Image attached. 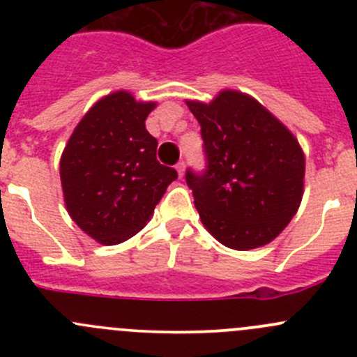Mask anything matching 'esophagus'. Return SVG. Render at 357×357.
Segmentation results:
<instances>
[{
  "instance_id": "1",
  "label": "esophagus",
  "mask_w": 357,
  "mask_h": 357,
  "mask_svg": "<svg viewBox=\"0 0 357 357\" xmlns=\"http://www.w3.org/2000/svg\"><path fill=\"white\" fill-rule=\"evenodd\" d=\"M185 160H179L178 164H176V171H178L179 178H183V174H185Z\"/></svg>"
}]
</instances>
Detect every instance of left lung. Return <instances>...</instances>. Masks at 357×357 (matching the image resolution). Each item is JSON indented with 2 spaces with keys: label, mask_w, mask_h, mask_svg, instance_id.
<instances>
[{
  "label": "left lung",
  "mask_w": 357,
  "mask_h": 357,
  "mask_svg": "<svg viewBox=\"0 0 357 357\" xmlns=\"http://www.w3.org/2000/svg\"><path fill=\"white\" fill-rule=\"evenodd\" d=\"M188 107L204 139L205 169L186 171L202 222L235 250L266 245L301 205L305 160L298 142L243 93L228 89L208 105Z\"/></svg>",
  "instance_id": "obj_1"
}]
</instances>
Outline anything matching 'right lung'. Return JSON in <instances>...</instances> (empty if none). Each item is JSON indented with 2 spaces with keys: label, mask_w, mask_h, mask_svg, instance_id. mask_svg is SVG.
<instances>
[{
  "label": "right lung",
  "mask_w": 357,
  "mask_h": 357,
  "mask_svg": "<svg viewBox=\"0 0 357 357\" xmlns=\"http://www.w3.org/2000/svg\"><path fill=\"white\" fill-rule=\"evenodd\" d=\"M153 107L128 91L112 93L82 117L63 150L60 178L68 214L105 245L136 235L178 178L176 169L157 160V139L145 128Z\"/></svg>",
  "instance_id": "1"
}]
</instances>
